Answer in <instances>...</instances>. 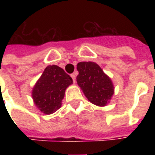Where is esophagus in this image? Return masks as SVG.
<instances>
[{"label": "esophagus", "mask_w": 155, "mask_h": 155, "mask_svg": "<svg viewBox=\"0 0 155 155\" xmlns=\"http://www.w3.org/2000/svg\"><path fill=\"white\" fill-rule=\"evenodd\" d=\"M71 77L72 78L73 81H74V83H75V77H76V76H75V74H74V73H73V74H71Z\"/></svg>", "instance_id": "obj_1"}]
</instances>
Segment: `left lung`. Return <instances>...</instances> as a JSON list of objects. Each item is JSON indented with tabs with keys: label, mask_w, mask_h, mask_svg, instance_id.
Returning a JSON list of instances; mask_svg holds the SVG:
<instances>
[{
	"label": "left lung",
	"mask_w": 155,
	"mask_h": 155,
	"mask_svg": "<svg viewBox=\"0 0 155 155\" xmlns=\"http://www.w3.org/2000/svg\"><path fill=\"white\" fill-rule=\"evenodd\" d=\"M77 71L76 81L87 100L99 107L107 105L114 94L110 77L94 62H80Z\"/></svg>",
	"instance_id": "1"
}]
</instances>
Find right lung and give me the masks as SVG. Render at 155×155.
I'll return each mask as SVG.
<instances>
[{
    "instance_id": "obj_1",
    "label": "right lung",
    "mask_w": 155,
    "mask_h": 155,
    "mask_svg": "<svg viewBox=\"0 0 155 155\" xmlns=\"http://www.w3.org/2000/svg\"><path fill=\"white\" fill-rule=\"evenodd\" d=\"M72 84V79L63 68L57 65L47 66L33 87L35 106L46 115L54 113L62 105L67 87Z\"/></svg>"
}]
</instances>
